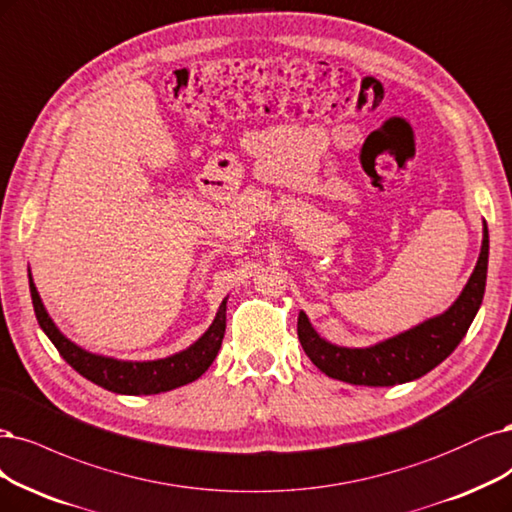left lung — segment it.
<instances>
[{
  "instance_id": "obj_1",
  "label": "left lung",
  "mask_w": 512,
  "mask_h": 512,
  "mask_svg": "<svg viewBox=\"0 0 512 512\" xmlns=\"http://www.w3.org/2000/svg\"><path fill=\"white\" fill-rule=\"evenodd\" d=\"M489 235L485 226L483 248L477 267L460 298L443 315L402 332L368 349H347L330 345L311 328L307 315H298V341L309 360L332 379L354 385H396L424 377L460 345L477 315L487 279Z\"/></svg>"
}]
</instances>
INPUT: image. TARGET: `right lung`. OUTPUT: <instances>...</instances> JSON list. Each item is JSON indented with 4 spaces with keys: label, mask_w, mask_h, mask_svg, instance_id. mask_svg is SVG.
<instances>
[{
    "label": "right lung",
    "mask_w": 512,
    "mask_h": 512,
    "mask_svg": "<svg viewBox=\"0 0 512 512\" xmlns=\"http://www.w3.org/2000/svg\"><path fill=\"white\" fill-rule=\"evenodd\" d=\"M29 290H31V301H33L35 317H38V324L42 326L52 345L57 347L63 360L74 370H78V373L88 381H93L99 387H103V390H110L116 394H129V396L161 394L199 379L218 356V349L224 339L226 301H222L214 324L209 326V330L195 345L182 351V354H175L171 358L154 360V362H120L114 358L95 356L80 349L69 339H65L59 332V328L52 324L31 277H29Z\"/></svg>",
    "instance_id": "right-lung-1"
}]
</instances>
